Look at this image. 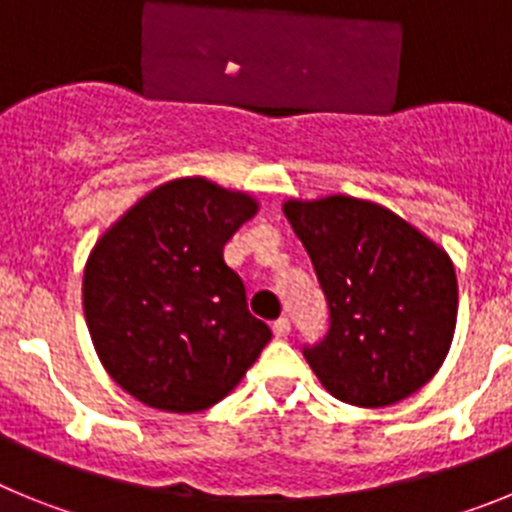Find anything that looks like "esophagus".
Listing matches in <instances>:
<instances>
[{"mask_svg":"<svg viewBox=\"0 0 512 512\" xmlns=\"http://www.w3.org/2000/svg\"><path fill=\"white\" fill-rule=\"evenodd\" d=\"M289 328H292V325H289V318H279L274 320V325H271V330H274V336L277 338H287Z\"/></svg>","mask_w":512,"mask_h":512,"instance_id":"esophagus-1","label":"esophagus"}]
</instances>
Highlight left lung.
Wrapping results in <instances>:
<instances>
[{
  "label": "left lung",
  "instance_id": "1",
  "mask_svg": "<svg viewBox=\"0 0 512 512\" xmlns=\"http://www.w3.org/2000/svg\"><path fill=\"white\" fill-rule=\"evenodd\" d=\"M328 302V333L302 356L325 390L359 408L418 392L449 354L454 264L395 212L354 197L287 202Z\"/></svg>",
  "mask_w": 512,
  "mask_h": 512
}]
</instances>
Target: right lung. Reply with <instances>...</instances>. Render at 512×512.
<instances>
[{"label":"right lung","mask_w":512,"mask_h":512,"mask_svg":"<svg viewBox=\"0 0 512 512\" xmlns=\"http://www.w3.org/2000/svg\"><path fill=\"white\" fill-rule=\"evenodd\" d=\"M253 212L248 194L179 179L146 194L94 246L84 315L104 369L135 400L200 413L241 382L271 341L223 259Z\"/></svg>","instance_id":"obj_1"}]
</instances>
